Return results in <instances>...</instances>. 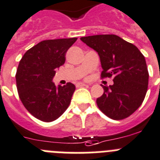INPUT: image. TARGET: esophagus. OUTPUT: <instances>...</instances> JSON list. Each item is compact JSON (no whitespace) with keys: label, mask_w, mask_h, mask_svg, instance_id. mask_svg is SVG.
<instances>
[{"label":"esophagus","mask_w":160,"mask_h":160,"mask_svg":"<svg viewBox=\"0 0 160 160\" xmlns=\"http://www.w3.org/2000/svg\"><path fill=\"white\" fill-rule=\"evenodd\" d=\"M84 86H87V84H84V83H77V84H76V87H78V88H79V87H84Z\"/></svg>","instance_id":"obj_1"}]
</instances>
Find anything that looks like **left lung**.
Returning <instances> with one entry per match:
<instances>
[{
    "label": "left lung",
    "instance_id": "8db88e82",
    "mask_svg": "<svg viewBox=\"0 0 160 160\" xmlns=\"http://www.w3.org/2000/svg\"><path fill=\"white\" fill-rule=\"evenodd\" d=\"M80 40L96 50L100 57L102 79L113 77L114 84L103 86L97 99L100 111L119 120L134 113L144 101L149 72L146 59L136 46L115 35H96Z\"/></svg>",
    "mask_w": 160,
    "mask_h": 160
}]
</instances>
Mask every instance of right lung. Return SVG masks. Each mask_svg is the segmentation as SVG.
Wrapping results in <instances>:
<instances>
[{
	"mask_svg": "<svg viewBox=\"0 0 160 160\" xmlns=\"http://www.w3.org/2000/svg\"><path fill=\"white\" fill-rule=\"evenodd\" d=\"M77 38L46 40L28 49L16 72L19 98L35 118L52 122L69 107L76 87L72 83L58 87L52 82L55 69L63 65L66 53Z\"/></svg>",
	"mask_w": 160,
	"mask_h": 160,
	"instance_id": "right-lung-1",
	"label": "right lung"
}]
</instances>
